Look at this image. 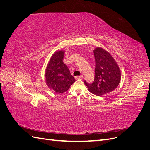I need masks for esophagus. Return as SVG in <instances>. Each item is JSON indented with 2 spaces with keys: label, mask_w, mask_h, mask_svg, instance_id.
Segmentation results:
<instances>
[{
  "label": "esophagus",
  "mask_w": 150,
  "mask_h": 150,
  "mask_svg": "<svg viewBox=\"0 0 150 150\" xmlns=\"http://www.w3.org/2000/svg\"><path fill=\"white\" fill-rule=\"evenodd\" d=\"M75 79H83V75H81L79 76H76L75 77Z\"/></svg>",
  "instance_id": "obj_1"
}]
</instances>
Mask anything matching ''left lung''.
<instances>
[{
    "label": "left lung",
    "mask_w": 150,
    "mask_h": 150,
    "mask_svg": "<svg viewBox=\"0 0 150 150\" xmlns=\"http://www.w3.org/2000/svg\"><path fill=\"white\" fill-rule=\"evenodd\" d=\"M95 59L94 80L93 83L84 84L88 90L97 96H101L114 91L119 85L121 72L113 57L106 50L96 47L94 50Z\"/></svg>",
    "instance_id": "obj_1"
}]
</instances>
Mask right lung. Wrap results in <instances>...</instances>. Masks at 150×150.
Instances as JSON below:
<instances>
[{"mask_svg": "<svg viewBox=\"0 0 150 150\" xmlns=\"http://www.w3.org/2000/svg\"><path fill=\"white\" fill-rule=\"evenodd\" d=\"M64 51H56L50 59L45 74L46 83L56 93H62L75 82L69 69L63 62Z\"/></svg>", "mask_w": 150, "mask_h": 150, "instance_id": "obj_1", "label": "right lung"}]
</instances>
